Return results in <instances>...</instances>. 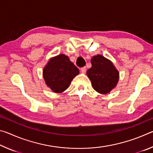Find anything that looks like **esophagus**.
Masks as SVG:
<instances>
[{"mask_svg":"<svg viewBox=\"0 0 153 153\" xmlns=\"http://www.w3.org/2000/svg\"><path fill=\"white\" fill-rule=\"evenodd\" d=\"M81 71H82V74H85V73H86V67H82V68H81Z\"/></svg>","mask_w":153,"mask_h":153,"instance_id":"obj_1","label":"esophagus"}]
</instances>
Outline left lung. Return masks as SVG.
I'll return each mask as SVG.
<instances>
[{
    "instance_id": "left-lung-1",
    "label": "left lung",
    "mask_w": 153,
    "mask_h": 153,
    "mask_svg": "<svg viewBox=\"0 0 153 153\" xmlns=\"http://www.w3.org/2000/svg\"><path fill=\"white\" fill-rule=\"evenodd\" d=\"M92 67L86 74L92 82L93 88L100 94H107L117 86L119 71L112 62L100 55L91 59Z\"/></svg>"
}]
</instances>
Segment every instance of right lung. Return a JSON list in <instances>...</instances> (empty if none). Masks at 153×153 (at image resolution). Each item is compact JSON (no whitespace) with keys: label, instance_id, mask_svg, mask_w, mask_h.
Listing matches in <instances>:
<instances>
[{"label":"right lung","instance_id":"right-lung-1","mask_svg":"<svg viewBox=\"0 0 153 153\" xmlns=\"http://www.w3.org/2000/svg\"><path fill=\"white\" fill-rule=\"evenodd\" d=\"M79 72V69L68 56L61 54L48 61L43 69V77L46 84L54 92L61 93L68 88Z\"/></svg>","mask_w":153,"mask_h":153}]
</instances>
